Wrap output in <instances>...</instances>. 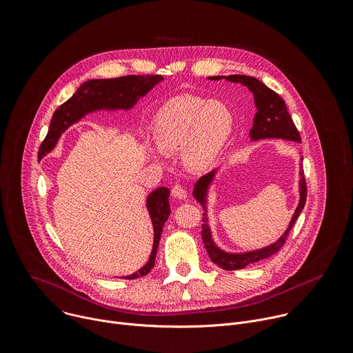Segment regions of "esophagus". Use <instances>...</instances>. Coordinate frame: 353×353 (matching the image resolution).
<instances>
[{
  "mask_svg": "<svg viewBox=\"0 0 353 353\" xmlns=\"http://www.w3.org/2000/svg\"><path fill=\"white\" fill-rule=\"evenodd\" d=\"M171 194H172L174 197H176V199H185V197H186V190H185L183 186H181V185L176 183V185L172 186Z\"/></svg>",
  "mask_w": 353,
  "mask_h": 353,
  "instance_id": "obj_1",
  "label": "esophagus"
}]
</instances>
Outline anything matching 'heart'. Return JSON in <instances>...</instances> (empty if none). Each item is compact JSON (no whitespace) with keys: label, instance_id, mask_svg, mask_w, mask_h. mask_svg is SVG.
<instances>
[{"label":"heart","instance_id":"obj_1","mask_svg":"<svg viewBox=\"0 0 353 353\" xmlns=\"http://www.w3.org/2000/svg\"><path fill=\"white\" fill-rule=\"evenodd\" d=\"M232 128L234 118L225 104L190 94L168 100L152 122L157 145L165 152L181 149L183 164L193 171L207 170L219 160Z\"/></svg>","mask_w":353,"mask_h":353}]
</instances>
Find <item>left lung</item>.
I'll return each mask as SVG.
<instances>
[{
	"mask_svg": "<svg viewBox=\"0 0 353 353\" xmlns=\"http://www.w3.org/2000/svg\"><path fill=\"white\" fill-rule=\"evenodd\" d=\"M221 78H225L230 82L235 83H242L245 85L254 96V103L257 107V112L253 121V126L250 129V137L252 140H259V139H267V137H281V139H287V140H294V142H301V134L292 121V117L290 115L285 101L278 96L274 90L267 88L264 83H261L259 79L253 77H246V75H230V77H211V81H220ZM216 171H211L205 175H203L194 185L193 189V196L197 201H200L204 207V214H203V224H201V238L204 248L207 250V254L210 260L220 265L223 270H241L246 267L248 264L256 263L259 260L267 259L283 248L287 242V238L298 220L299 214L302 213V210L306 203L307 197V188H306V179L303 176V171L301 170V200L299 204L295 210V214L290 223L288 230L285 234L281 236L275 243L253 250V252H246V253H227L221 250L220 248L216 246V243L211 239V231L208 227V220L205 214V196H207V189L208 185L211 183L214 178Z\"/></svg>",
	"mask_w": 353,
	"mask_h": 353,
	"instance_id": "8db88e82",
	"label": "left lung"
}]
</instances>
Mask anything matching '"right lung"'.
Returning a JSON list of instances; mask_svg holds the SVG:
<instances>
[{
    "label": "right lung",
    "mask_w": 353,
    "mask_h": 353,
    "mask_svg": "<svg viewBox=\"0 0 353 353\" xmlns=\"http://www.w3.org/2000/svg\"><path fill=\"white\" fill-rule=\"evenodd\" d=\"M163 79L161 75H128L114 79H92L85 82L78 88L72 97L61 104L52 114L47 136L40 145L39 160L55 148L59 136L66 128L78 122L86 114L97 110H129L134 105L139 97L148 94ZM168 197V188H159L149 194L148 208L154 228L153 250L146 265L132 275H126V279L143 276L154 267L163 227L171 213Z\"/></svg>",
    "instance_id": "add662e5"
}]
</instances>
